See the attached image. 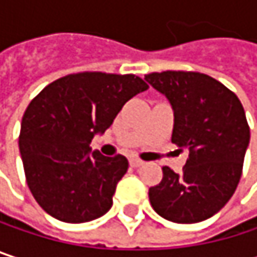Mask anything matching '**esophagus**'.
<instances>
[{
    "label": "esophagus",
    "mask_w": 257,
    "mask_h": 257,
    "mask_svg": "<svg viewBox=\"0 0 257 257\" xmlns=\"http://www.w3.org/2000/svg\"><path fill=\"white\" fill-rule=\"evenodd\" d=\"M129 164H131V165H132L134 168H137V167H141V165H143L144 162H143V161H140L138 158H132V159L129 161Z\"/></svg>",
    "instance_id": "obj_1"
}]
</instances>
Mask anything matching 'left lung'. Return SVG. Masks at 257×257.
Returning a JSON list of instances; mask_svg holds the SVG:
<instances>
[{"label":"left lung","mask_w":257,"mask_h":257,"mask_svg":"<svg viewBox=\"0 0 257 257\" xmlns=\"http://www.w3.org/2000/svg\"><path fill=\"white\" fill-rule=\"evenodd\" d=\"M144 80L171 104V141L189 156L181 173L164 167V179L149 189L153 210L174 223H198L219 213L242 173L250 128L238 96L201 73L164 71Z\"/></svg>","instance_id":"8db88e82"}]
</instances>
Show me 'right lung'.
Returning a JSON list of instances; mask_svg holds the SVG:
<instances>
[{
  "mask_svg": "<svg viewBox=\"0 0 257 257\" xmlns=\"http://www.w3.org/2000/svg\"><path fill=\"white\" fill-rule=\"evenodd\" d=\"M144 80L105 73H78L46 86L28 105L19 137L26 181L40 207L67 223L104 216L119 180L128 171L122 155L107 158L90 149Z\"/></svg>",
  "mask_w": 257,
  "mask_h": 257,
  "instance_id": "obj_1",
  "label": "right lung"
}]
</instances>
